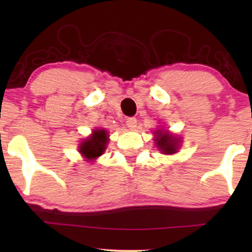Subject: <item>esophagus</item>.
Segmentation results:
<instances>
[{
	"label": "esophagus",
	"mask_w": 252,
	"mask_h": 252,
	"mask_svg": "<svg viewBox=\"0 0 252 252\" xmlns=\"http://www.w3.org/2000/svg\"><path fill=\"white\" fill-rule=\"evenodd\" d=\"M136 122H137L136 118H134V117H130V118L126 119V125H127V127H129V128H135Z\"/></svg>",
	"instance_id": "esophagus-1"
}]
</instances>
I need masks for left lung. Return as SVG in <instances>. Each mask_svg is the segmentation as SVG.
I'll use <instances>...</instances> for the list:
<instances>
[{
	"label": "left lung",
	"mask_w": 252,
	"mask_h": 252,
	"mask_svg": "<svg viewBox=\"0 0 252 252\" xmlns=\"http://www.w3.org/2000/svg\"><path fill=\"white\" fill-rule=\"evenodd\" d=\"M155 142L156 147L165 155H172L178 153V148L180 146L181 141L179 137L172 134L165 132L163 129H157L155 132Z\"/></svg>",
	"instance_id": "1"
}]
</instances>
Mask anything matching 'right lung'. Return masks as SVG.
I'll list each match as a JSON object with an SVG mask.
<instances>
[{"instance_id":"obj_1","label":"right lung","mask_w":252,"mask_h":252,"mask_svg":"<svg viewBox=\"0 0 252 252\" xmlns=\"http://www.w3.org/2000/svg\"><path fill=\"white\" fill-rule=\"evenodd\" d=\"M108 132L105 129H95L93 134L88 136L84 142L80 143L79 153L84 156L86 159L92 161L101 156L106 149V144L109 141Z\"/></svg>"}]
</instances>
